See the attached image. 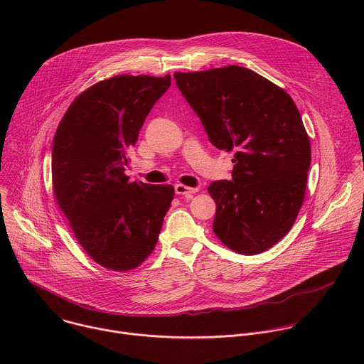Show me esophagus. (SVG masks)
<instances>
[{
	"mask_svg": "<svg viewBox=\"0 0 364 364\" xmlns=\"http://www.w3.org/2000/svg\"><path fill=\"white\" fill-rule=\"evenodd\" d=\"M198 188H193V187H187L184 184H176V193L178 196H186V197H190L193 196L194 193H197Z\"/></svg>",
	"mask_w": 364,
	"mask_h": 364,
	"instance_id": "esophagus-1",
	"label": "esophagus"
}]
</instances>
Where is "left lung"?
<instances>
[{
	"mask_svg": "<svg viewBox=\"0 0 364 364\" xmlns=\"http://www.w3.org/2000/svg\"><path fill=\"white\" fill-rule=\"evenodd\" d=\"M209 141L235 151L232 180L213 181V232L242 255L278 243L302 205L311 145L292 97L240 66L174 73Z\"/></svg>",
	"mask_w": 364,
	"mask_h": 364,
	"instance_id": "1",
	"label": "left lung"
}]
</instances>
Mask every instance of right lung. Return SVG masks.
I'll use <instances>...</instances> for the list:
<instances>
[{
  "instance_id": "1",
  "label": "right lung",
  "mask_w": 364,
  "mask_h": 364,
  "mask_svg": "<svg viewBox=\"0 0 364 364\" xmlns=\"http://www.w3.org/2000/svg\"><path fill=\"white\" fill-rule=\"evenodd\" d=\"M171 85V76L119 75L82 92L62 118L51 151L53 191L86 253L125 272L157 245L174 197L171 184L129 183L128 154Z\"/></svg>"
}]
</instances>
